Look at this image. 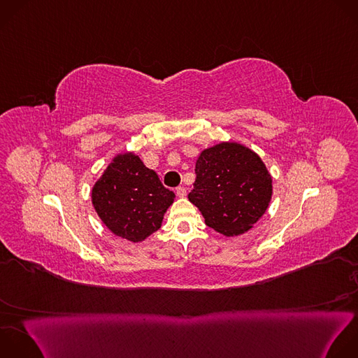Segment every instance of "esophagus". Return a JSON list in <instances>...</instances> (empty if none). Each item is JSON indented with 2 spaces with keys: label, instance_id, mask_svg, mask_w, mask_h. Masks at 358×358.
I'll use <instances>...</instances> for the list:
<instances>
[{
  "label": "esophagus",
  "instance_id": "34e87169",
  "mask_svg": "<svg viewBox=\"0 0 358 358\" xmlns=\"http://www.w3.org/2000/svg\"><path fill=\"white\" fill-rule=\"evenodd\" d=\"M176 194H177L178 198H184V196L187 195V189H185L184 187H178V188L176 189Z\"/></svg>",
  "mask_w": 358,
  "mask_h": 358
}]
</instances>
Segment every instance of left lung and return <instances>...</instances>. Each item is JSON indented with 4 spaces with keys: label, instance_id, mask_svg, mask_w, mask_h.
<instances>
[{
    "label": "left lung",
    "instance_id": "8db88e82",
    "mask_svg": "<svg viewBox=\"0 0 358 358\" xmlns=\"http://www.w3.org/2000/svg\"><path fill=\"white\" fill-rule=\"evenodd\" d=\"M188 199L205 223L226 237L249 231L268 209L273 178L262 157L237 142L201 152Z\"/></svg>",
    "mask_w": 358,
    "mask_h": 358
}]
</instances>
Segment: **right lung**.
Masks as SVG:
<instances>
[{
  "label": "right lung",
  "instance_id": "add662e5",
  "mask_svg": "<svg viewBox=\"0 0 358 358\" xmlns=\"http://www.w3.org/2000/svg\"><path fill=\"white\" fill-rule=\"evenodd\" d=\"M174 198L134 152L117 153L91 189L92 206L102 223L132 243L143 242L160 229Z\"/></svg>",
  "mask_w": 358,
  "mask_h": 358
}]
</instances>
